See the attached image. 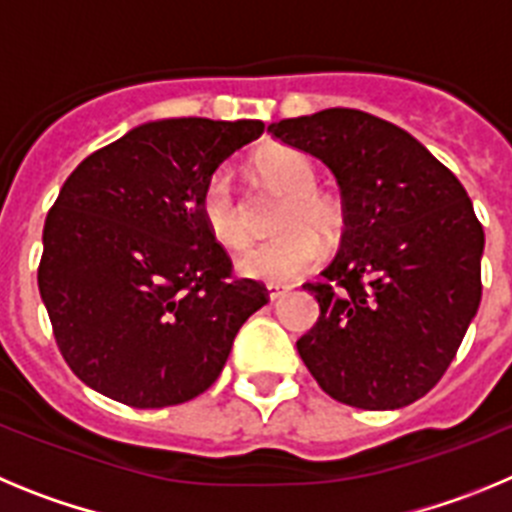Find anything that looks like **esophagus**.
<instances>
[{"label": "esophagus", "instance_id": "obj_1", "mask_svg": "<svg viewBox=\"0 0 512 512\" xmlns=\"http://www.w3.org/2000/svg\"><path fill=\"white\" fill-rule=\"evenodd\" d=\"M287 292H289V287H282V284H266V295H269L271 302L282 300Z\"/></svg>", "mask_w": 512, "mask_h": 512}]
</instances>
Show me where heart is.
<instances>
[{"label": "heart", "instance_id": "1", "mask_svg": "<svg viewBox=\"0 0 512 512\" xmlns=\"http://www.w3.org/2000/svg\"><path fill=\"white\" fill-rule=\"evenodd\" d=\"M256 169L266 182L289 194L279 215L277 238L261 241L238 256L243 277L271 284H289L310 274L325 259L323 235L341 225V207L328 194L318 192V171L305 153L295 148H266L256 156ZM202 220L220 246L243 248L251 238L246 207L230 169H217L202 192Z\"/></svg>", "mask_w": 512, "mask_h": 512}]
</instances>
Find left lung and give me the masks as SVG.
Returning <instances> with one entry per match:
<instances>
[{
	"label": "left lung",
	"instance_id": "obj_1",
	"mask_svg": "<svg viewBox=\"0 0 512 512\" xmlns=\"http://www.w3.org/2000/svg\"><path fill=\"white\" fill-rule=\"evenodd\" d=\"M320 158L343 197L341 251L305 289L318 323L297 341L333 400L395 410L433 390L482 300L485 230L467 189L423 143L361 110L271 122Z\"/></svg>",
	"mask_w": 512,
	"mask_h": 512
}]
</instances>
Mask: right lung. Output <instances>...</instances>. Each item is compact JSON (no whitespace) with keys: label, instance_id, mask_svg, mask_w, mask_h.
<instances>
[{"label":"right lung","instance_id":"obj_1","mask_svg":"<svg viewBox=\"0 0 512 512\" xmlns=\"http://www.w3.org/2000/svg\"><path fill=\"white\" fill-rule=\"evenodd\" d=\"M259 120L171 117L87 156L45 217L38 287L71 372L130 408H169L220 377L235 333L269 302L233 279L202 192Z\"/></svg>","mask_w":512,"mask_h":512}]
</instances>
